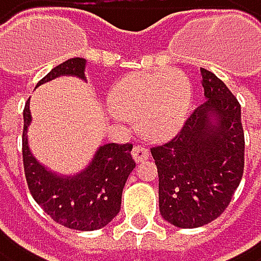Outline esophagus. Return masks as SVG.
<instances>
[{
	"label": "esophagus",
	"instance_id": "34e87169",
	"mask_svg": "<svg viewBox=\"0 0 261 261\" xmlns=\"http://www.w3.org/2000/svg\"><path fill=\"white\" fill-rule=\"evenodd\" d=\"M132 157L135 162H143L149 157V151L145 146H134L132 149Z\"/></svg>",
	"mask_w": 261,
	"mask_h": 261
}]
</instances>
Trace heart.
I'll list each match as a JSON object with an SVG mask.
<instances>
[{
	"instance_id": "b5f03b06",
	"label": "heart",
	"mask_w": 261,
	"mask_h": 261,
	"mask_svg": "<svg viewBox=\"0 0 261 261\" xmlns=\"http://www.w3.org/2000/svg\"><path fill=\"white\" fill-rule=\"evenodd\" d=\"M191 82L179 70L134 73L116 82L109 102L115 113L137 120L140 134L152 141L176 135L191 106Z\"/></svg>"
}]
</instances>
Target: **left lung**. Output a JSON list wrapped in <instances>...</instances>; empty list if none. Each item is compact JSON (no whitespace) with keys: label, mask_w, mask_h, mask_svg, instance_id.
Instances as JSON below:
<instances>
[{"label":"left lung","mask_w":261,"mask_h":261,"mask_svg":"<svg viewBox=\"0 0 261 261\" xmlns=\"http://www.w3.org/2000/svg\"><path fill=\"white\" fill-rule=\"evenodd\" d=\"M201 76L207 101L173 140L151 148L160 215L180 229L201 227L223 213L244 169L241 106L212 71L201 68Z\"/></svg>","instance_id":"obj_1"}]
</instances>
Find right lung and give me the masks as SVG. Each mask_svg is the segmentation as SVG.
Returning a JSON list of instances; mask_svg holds the SVG:
<instances>
[{"label": "right lung", "instance_id": "obj_1", "mask_svg": "<svg viewBox=\"0 0 261 261\" xmlns=\"http://www.w3.org/2000/svg\"><path fill=\"white\" fill-rule=\"evenodd\" d=\"M59 76L85 79V59H68L53 68L37 85ZM23 165L24 176L34 201L56 223L76 230H96L107 226L121 208V194L135 162L132 145L99 146L93 160L74 176H59L37 162L28 145L31 124L29 99L23 110Z\"/></svg>", "mask_w": 261, "mask_h": 261}]
</instances>
